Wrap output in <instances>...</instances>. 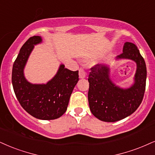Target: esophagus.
Returning a JSON list of instances; mask_svg holds the SVG:
<instances>
[{"label": "esophagus", "mask_w": 155, "mask_h": 155, "mask_svg": "<svg viewBox=\"0 0 155 155\" xmlns=\"http://www.w3.org/2000/svg\"><path fill=\"white\" fill-rule=\"evenodd\" d=\"M85 76H86V73H85L84 69H83V68L80 69L79 70V78H81V79H83V78H85Z\"/></svg>", "instance_id": "34e87169"}]
</instances>
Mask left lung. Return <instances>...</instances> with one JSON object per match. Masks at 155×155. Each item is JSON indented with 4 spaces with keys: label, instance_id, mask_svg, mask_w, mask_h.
<instances>
[{
    "label": "left lung",
    "instance_id": "1",
    "mask_svg": "<svg viewBox=\"0 0 155 155\" xmlns=\"http://www.w3.org/2000/svg\"><path fill=\"white\" fill-rule=\"evenodd\" d=\"M116 60H131L137 64L134 83L129 87L116 85L106 64L93 67L88 77L90 109L95 117L106 122L119 121L132 114L142 103L146 87V64L134 44L124 43L123 53Z\"/></svg>",
    "mask_w": 155,
    "mask_h": 155
}]
</instances>
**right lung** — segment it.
I'll return each instance as SVG.
<instances>
[{
    "instance_id": "add662e5",
    "label": "right lung",
    "mask_w": 155,
    "mask_h": 155,
    "mask_svg": "<svg viewBox=\"0 0 155 155\" xmlns=\"http://www.w3.org/2000/svg\"><path fill=\"white\" fill-rule=\"evenodd\" d=\"M42 42L39 36L30 37L20 49L12 70V85L23 108L34 117L53 120L65 113L70 95L79 81L78 70L71 71L61 64L57 73L46 84L29 83L24 68L34 46Z\"/></svg>"
}]
</instances>
